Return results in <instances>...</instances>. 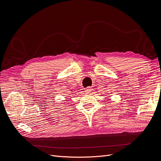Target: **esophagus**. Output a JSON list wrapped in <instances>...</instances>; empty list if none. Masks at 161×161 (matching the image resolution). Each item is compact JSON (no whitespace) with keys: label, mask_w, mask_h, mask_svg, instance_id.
Instances as JSON below:
<instances>
[{"label":"esophagus","mask_w":161,"mask_h":161,"mask_svg":"<svg viewBox=\"0 0 161 161\" xmlns=\"http://www.w3.org/2000/svg\"><path fill=\"white\" fill-rule=\"evenodd\" d=\"M92 91V88L91 86H88V87H86V88L85 89V92H91Z\"/></svg>","instance_id":"34e87169"}]
</instances>
